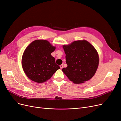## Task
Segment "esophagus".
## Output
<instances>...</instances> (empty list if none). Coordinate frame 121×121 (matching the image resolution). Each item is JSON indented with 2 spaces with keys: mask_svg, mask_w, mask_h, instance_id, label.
<instances>
[{
  "mask_svg": "<svg viewBox=\"0 0 121 121\" xmlns=\"http://www.w3.org/2000/svg\"><path fill=\"white\" fill-rule=\"evenodd\" d=\"M63 67H64V65H60V69H62V68H63Z\"/></svg>",
  "mask_w": 121,
  "mask_h": 121,
  "instance_id": "1",
  "label": "esophagus"
}]
</instances>
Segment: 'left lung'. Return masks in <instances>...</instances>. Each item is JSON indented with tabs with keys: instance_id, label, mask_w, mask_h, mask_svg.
<instances>
[{
	"instance_id": "8db88e82",
	"label": "left lung",
	"mask_w": 121,
	"mask_h": 121,
	"mask_svg": "<svg viewBox=\"0 0 121 121\" xmlns=\"http://www.w3.org/2000/svg\"><path fill=\"white\" fill-rule=\"evenodd\" d=\"M62 48L68 66L62 70L69 80L74 84L90 80L99 65V55L95 48L86 40L74 41Z\"/></svg>"
}]
</instances>
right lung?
<instances>
[{
    "label": "right lung",
    "mask_w": 121,
    "mask_h": 121,
    "mask_svg": "<svg viewBox=\"0 0 121 121\" xmlns=\"http://www.w3.org/2000/svg\"><path fill=\"white\" fill-rule=\"evenodd\" d=\"M56 47L47 40H35L25 49L22 57L23 69L31 81L41 83L47 82L57 69L59 65L51 53Z\"/></svg>",
    "instance_id": "1"
}]
</instances>
